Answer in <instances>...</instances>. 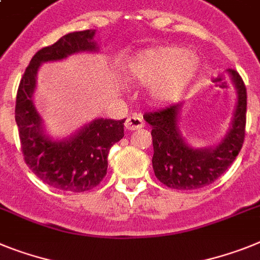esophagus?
Segmentation results:
<instances>
[{
    "label": "esophagus",
    "instance_id": "obj_1",
    "mask_svg": "<svg viewBox=\"0 0 260 260\" xmlns=\"http://www.w3.org/2000/svg\"><path fill=\"white\" fill-rule=\"evenodd\" d=\"M144 126V120L141 119L139 115H134V116H129L125 120V128L128 131H135L140 129Z\"/></svg>",
    "mask_w": 260,
    "mask_h": 260
}]
</instances>
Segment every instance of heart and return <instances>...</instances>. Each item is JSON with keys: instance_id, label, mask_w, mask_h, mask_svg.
Instances as JSON below:
<instances>
[{"instance_id": "b5f03b06", "label": "heart", "mask_w": 260, "mask_h": 260, "mask_svg": "<svg viewBox=\"0 0 260 260\" xmlns=\"http://www.w3.org/2000/svg\"><path fill=\"white\" fill-rule=\"evenodd\" d=\"M201 70L200 58L177 46L154 47L135 54L125 73L135 82L148 86L156 103H172L190 88Z\"/></svg>"}]
</instances>
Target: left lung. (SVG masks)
I'll use <instances>...</instances> for the list:
<instances>
[{
  "label": "left lung",
  "mask_w": 260,
  "mask_h": 260,
  "mask_svg": "<svg viewBox=\"0 0 260 260\" xmlns=\"http://www.w3.org/2000/svg\"><path fill=\"white\" fill-rule=\"evenodd\" d=\"M235 88L237 103L228 132L214 147L196 148L187 144L180 128L184 103L147 112L144 120L152 125L156 177L172 189L194 190L214 182L234 162L245 140L247 93L245 83L234 70H228Z\"/></svg>",
  "instance_id": "8db88e82"
}]
</instances>
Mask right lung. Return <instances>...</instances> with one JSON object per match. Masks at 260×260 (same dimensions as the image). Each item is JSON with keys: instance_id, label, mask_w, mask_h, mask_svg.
<instances>
[{"instance_id": "add662e5", "label": "right lung", "mask_w": 260, "mask_h": 260, "mask_svg": "<svg viewBox=\"0 0 260 260\" xmlns=\"http://www.w3.org/2000/svg\"><path fill=\"white\" fill-rule=\"evenodd\" d=\"M95 32L96 30L69 32L54 45L39 50L30 60L17 92L15 123L26 164L39 180L63 191L82 193L100 184L107 174L108 152L124 136L125 119L98 117L71 136L52 139L34 103L37 74L46 62L99 51Z\"/></svg>"}]
</instances>
